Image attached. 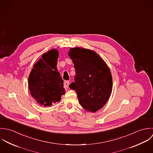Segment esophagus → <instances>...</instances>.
Returning <instances> with one entry per match:
<instances>
[{
    "instance_id": "34e87169",
    "label": "esophagus",
    "mask_w": 153,
    "mask_h": 153,
    "mask_svg": "<svg viewBox=\"0 0 153 153\" xmlns=\"http://www.w3.org/2000/svg\"><path fill=\"white\" fill-rule=\"evenodd\" d=\"M68 85H69V81H65L64 83V88L66 89V88H68Z\"/></svg>"
}]
</instances>
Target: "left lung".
Here are the masks:
<instances>
[{"mask_svg": "<svg viewBox=\"0 0 153 153\" xmlns=\"http://www.w3.org/2000/svg\"><path fill=\"white\" fill-rule=\"evenodd\" d=\"M68 56L76 70L74 82L69 87L75 90L79 102L85 109L95 112L103 108L111 96V71L99 55L91 50L72 48Z\"/></svg>", "mask_w": 153, "mask_h": 153, "instance_id": "1", "label": "left lung"}]
</instances>
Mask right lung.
<instances>
[{"label":"right lung","mask_w":153,"mask_h":153,"mask_svg":"<svg viewBox=\"0 0 153 153\" xmlns=\"http://www.w3.org/2000/svg\"><path fill=\"white\" fill-rule=\"evenodd\" d=\"M59 52L53 49L42 56L33 65L28 79L32 96L41 105L50 106L65 93L63 80L56 67Z\"/></svg>","instance_id":"add662e5"}]
</instances>
